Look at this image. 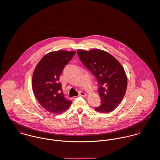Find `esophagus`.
Returning <instances> with one entry per match:
<instances>
[{"label":"esophagus","instance_id":"esophagus-1","mask_svg":"<svg viewBox=\"0 0 160 160\" xmlns=\"http://www.w3.org/2000/svg\"><path fill=\"white\" fill-rule=\"evenodd\" d=\"M79 96H82V97H86V96H87V94H86L85 92L80 91V92H79Z\"/></svg>","mask_w":160,"mask_h":160}]
</instances>
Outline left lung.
I'll list each match as a JSON object with an SVG mask.
<instances>
[{
	"instance_id": "8db88e82",
	"label": "left lung",
	"mask_w": 160,
	"mask_h": 160,
	"mask_svg": "<svg viewBox=\"0 0 160 160\" xmlns=\"http://www.w3.org/2000/svg\"><path fill=\"white\" fill-rule=\"evenodd\" d=\"M82 63L97 78L101 105L95 110L108 113L114 110L121 102L127 87V77L119 61L103 50H77Z\"/></svg>"
}]
</instances>
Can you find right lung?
Here are the masks:
<instances>
[{
	"label": "right lung",
	"instance_id": "1",
	"mask_svg": "<svg viewBox=\"0 0 160 160\" xmlns=\"http://www.w3.org/2000/svg\"><path fill=\"white\" fill-rule=\"evenodd\" d=\"M75 51L57 50L45 55L37 64L32 77L34 95L41 107L52 114L67 110L72 102L66 99L60 77Z\"/></svg>",
	"mask_w": 160,
	"mask_h": 160
}]
</instances>
